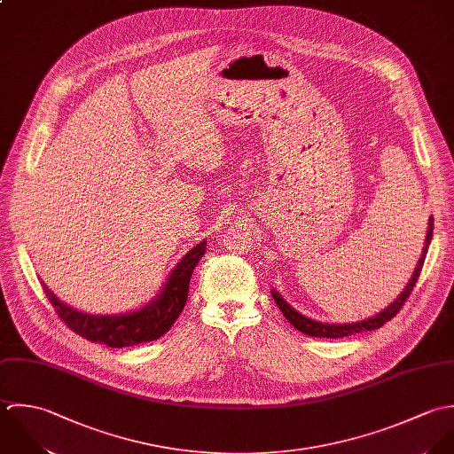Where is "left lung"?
Masks as SVG:
<instances>
[{
    "label": "left lung",
    "mask_w": 454,
    "mask_h": 454,
    "mask_svg": "<svg viewBox=\"0 0 454 454\" xmlns=\"http://www.w3.org/2000/svg\"><path fill=\"white\" fill-rule=\"evenodd\" d=\"M432 235H434V217H430L428 221V231H427V240H425V247H423V254L418 262V267L414 269L412 277L409 278L405 289L398 294V298L389 303L384 310H380L379 314L368 317V319H363V321H356V323H346V325H328V323H319V321H314V319H309L305 316H301L300 312H296L275 289H272L273 300L275 303L278 305L280 312L284 314V317L296 328L300 330L301 333L309 335V337H319V339H340V337H349L353 333H360V332H370V330H375V328H380L386 321H389L391 317H395L400 309L403 307V303L407 301L409 294L412 293L416 282H418V277L421 273V269L425 265V258H427V253H428V246L432 242Z\"/></svg>",
    "instance_id": "obj_1"
}]
</instances>
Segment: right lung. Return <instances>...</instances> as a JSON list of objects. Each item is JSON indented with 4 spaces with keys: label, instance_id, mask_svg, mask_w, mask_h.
Masks as SVG:
<instances>
[{
    "label": "right lung",
    "instance_id": "right-lung-1",
    "mask_svg": "<svg viewBox=\"0 0 454 454\" xmlns=\"http://www.w3.org/2000/svg\"><path fill=\"white\" fill-rule=\"evenodd\" d=\"M207 242L196 244L172 270L163 291L145 307L121 316H91L79 312L49 291L42 282L45 296L52 303L61 321L77 335L108 348H128L163 337L181 316L189 293V280L200 258L205 254Z\"/></svg>",
    "mask_w": 454,
    "mask_h": 454
}]
</instances>
